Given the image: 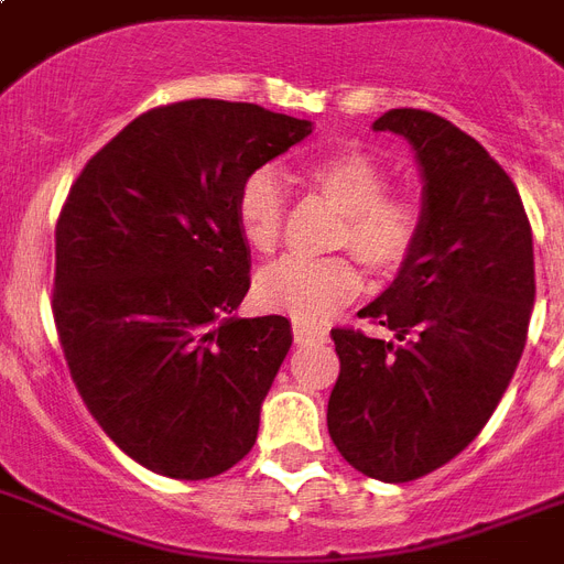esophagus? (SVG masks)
Here are the masks:
<instances>
[{
    "label": "esophagus",
    "mask_w": 564,
    "mask_h": 564,
    "mask_svg": "<svg viewBox=\"0 0 564 564\" xmlns=\"http://www.w3.org/2000/svg\"><path fill=\"white\" fill-rule=\"evenodd\" d=\"M292 336H295V343L299 345L327 343V327L307 325V322H295V325H292Z\"/></svg>",
    "instance_id": "obj_1"
}]
</instances>
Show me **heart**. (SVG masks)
Segmentation results:
<instances>
[{
    "label": "heart",
    "mask_w": 564,
    "mask_h": 564,
    "mask_svg": "<svg viewBox=\"0 0 564 564\" xmlns=\"http://www.w3.org/2000/svg\"><path fill=\"white\" fill-rule=\"evenodd\" d=\"M301 181L343 213L336 248H351L377 274L398 272L415 251L424 216L415 198L389 193V172L360 149H330L301 163ZM286 198L278 172H251L237 193V225L248 248L272 251L283 234ZM360 272L348 257H281L257 274L254 295L265 310L316 322L360 295Z\"/></svg>",
    "instance_id": "b5f03b06"
}]
</instances>
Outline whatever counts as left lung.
I'll use <instances>...</instances> for the list:
<instances>
[{
	"label": "left lung",
	"instance_id": "left-lung-1",
	"mask_svg": "<svg viewBox=\"0 0 564 564\" xmlns=\"http://www.w3.org/2000/svg\"><path fill=\"white\" fill-rule=\"evenodd\" d=\"M375 131L412 145L424 228L360 310L394 339L330 330L339 377L327 430L357 471L410 482L471 445L516 375L535 301L533 230L512 178L454 122L394 108Z\"/></svg>",
	"mask_w": 564,
	"mask_h": 564
}]
</instances>
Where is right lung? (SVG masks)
<instances>
[{
    "mask_svg": "<svg viewBox=\"0 0 564 564\" xmlns=\"http://www.w3.org/2000/svg\"><path fill=\"white\" fill-rule=\"evenodd\" d=\"M310 131L248 101H175L128 122L66 195L57 339L93 419L149 471L207 480L254 447L292 327L234 316L251 286L237 193Z\"/></svg>",
    "mask_w": 564,
    "mask_h": 564,
    "instance_id": "obj_1",
    "label": "right lung"
}]
</instances>
